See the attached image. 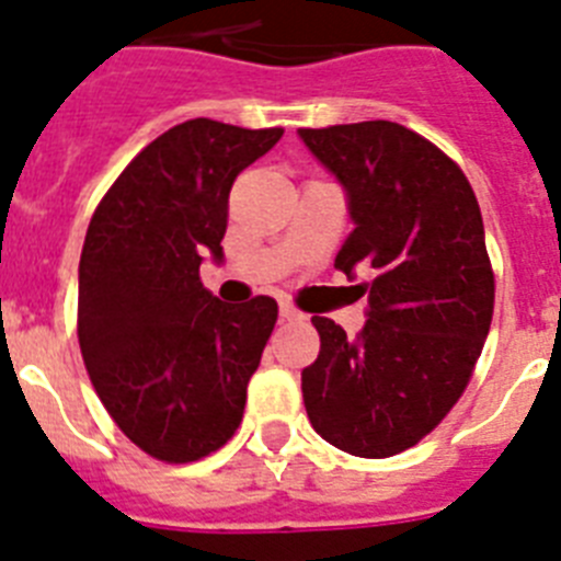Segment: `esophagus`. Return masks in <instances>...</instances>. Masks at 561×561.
Segmentation results:
<instances>
[{
	"instance_id": "esophagus-1",
	"label": "esophagus",
	"mask_w": 561,
	"mask_h": 561,
	"mask_svg": "<svg viewBox=\"0 0 561 561\" xmlns=\"http://www.w3.org/2000/svg\"><path fill=\"white\" fill-rule=\"evenodd\" d=\"M279 316L285 321H301V319H305V313H301V310H296L294 305H290V301H282V305H279Z\"/></svg>"
}]
</instances>
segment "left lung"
<instances>
[{
    "mask_svg": "<svg viewBox=\"0 0 561 561\" xmlns=\"http://www.w3.org/2000/svg\"><path fill=\"white\" fill-rule=\"evenodd\" d=\"M341 180L355 228L335 256L373 282L358 339L313 316L321 350L301 369L313 428L355 457L401 455L449 415L469 387L494 316L483 214L460 165L392 121L299 129Z\"/></svg>",
    "mask_w": 561,
    "mask_h": 561,
    "instance_id": "1",
    "label": "left lung"
}]
</instances>
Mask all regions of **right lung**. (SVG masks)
I'll return each mask as SVG.
<instances>
[{"instance_id":"1","label":"right lung","mask_w":561,"mask_h":561,"mask_svg":"<svg viewBox=\"0 0 561 561\" xmlns=\"http://www.w3.org/2000/svg\"><path fill=\"white\" fill-rule=\"evenodd\" d=\"M211 118L172 126L101 197L78 265V344L110 417L154 460L194 462L240 428L279 308L226 305L199 279L222 256L237 174L282 138Z\"/></svg>"}]
</instances>
